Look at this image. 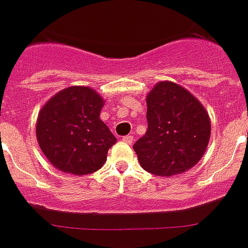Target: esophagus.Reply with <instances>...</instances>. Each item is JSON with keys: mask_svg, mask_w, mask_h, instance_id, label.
I'll return each instance as SVG.
<instances>
[{"mask_svg": "<svg viewBox=\"0 0 248 248\" xmlns=\"http://www.w3.org/2000/svg\"><path fill=\"white\" fill-rule=\"evenodd\" d=\"M122 141L126 142V144H131V142L134 141V136L132 135H126V136L122 138Z\"/></svg>", "mask_w": 248, "mask_h": 248, "instance_id": "esophagus-1", "label": "esophagus"}]
</instances>
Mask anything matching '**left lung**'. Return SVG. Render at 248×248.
I'll return each mask as SVG.
<instances>
[{
  "label": "left lung",
  "mask_w": 248,
  "mask_h": 248,
  "mask_svg": "<svg viewBox=\"0 0 248 248\" xmlns=\"http://www.w3.org/2000/svg\"><path fill=\"white\" fill-rule=\"evenodd\" d=\"M148 130L134 144L140 166L155 176L190 170L204 155L210 120L202 104L174 82L156 84L146 98Z\"/></svg>",
  "instance_id": "8db88e82"
}]
</instances>
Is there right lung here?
<instances>
[{"instance_id": "obj_1", "label": "right lung", "mask_w": 248, "mask_h": 248, "mask_svg": "<svg viewBox=\"0 0 248 248\" xmlns=\"http://www.w3.org/2000/svg\"><path fill=\"white\" fill-rule=\"evenodd\" d=\"M103 99L88 86H71L48 100L37 122L44 155L61 172L76 176L100 170L117 139L100 120Z\"/></svg>"}]
</instances>
